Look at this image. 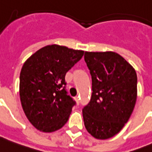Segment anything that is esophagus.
I'll list each match as a JSON object with an SVG mask.
<instances>
[{
  "mask_svg": "<svg viewBox=\"0 0 152 152\" xmlns=\"http://www.w3.org/2000/svg\"><path fill=\"white\" fill-rule=\"evenodd\" d=\"M75 99V100H76V102H77V103L79 104V102H80V100H79V96H76Z\"/></svg>",
  "mask_w": 152,
  "mask_h": 152,
  "instance_id": "34e87169",
  "label": "esophagus"
}]
</instances>
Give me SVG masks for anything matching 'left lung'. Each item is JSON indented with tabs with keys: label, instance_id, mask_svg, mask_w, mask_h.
Masks as SVG:
<instances>
[{
	"label": "left lung",
	"instance_id": "obj_1",
	"mask_svg": "<svg viewBox=\"0 0 152 152\" xmlns=\"http://www.w3.org/2000/svg\"><path fill=\"white\" fill-rule=\"evenodd\" d=\"M91 76L89 102L82 110L85 128L97 139L118 134L133 113L137 100L135 70L114 52H85Z\"/></svg>",
	"mask_w": 152,
	"mask_h": 152
}]
</instances>
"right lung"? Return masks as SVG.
<instances>
[{"mask_svg": "<svg viewBox=\"0 0 152 152\" xmlns=\"http://www.w3.org/2000/svg\"><path fill=\"white\" fill-rule=\"evenodd\" d=\"M84 51L49 45L25 62L19 77L20 99L30 123L43 132L61 129L76 102L67 94L65 75Z\"/></svg>", "mask_w": 152, "mask_h": 152, "instance_id": "add662e5", "label": "right lung"}]
</instances>
